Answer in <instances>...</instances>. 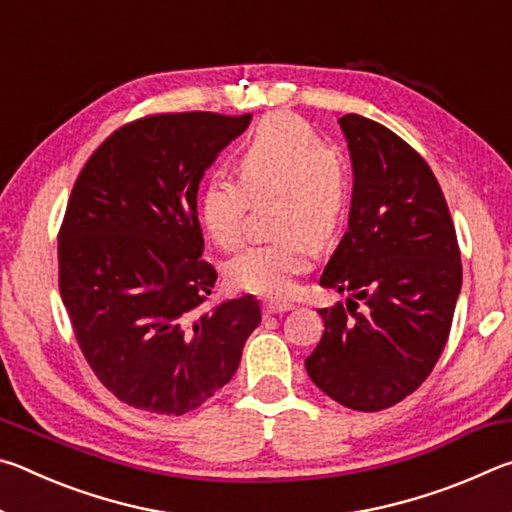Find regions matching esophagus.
<instances>
[{
    "instance_id": "esophagus-1",
    "label": "esophagus",
    "mask_w": 512,
    "mask_h": 512,
    "mask_svg": "<svg viewBox=\"0 0 512 512\" xmlns=\"http://www.w3.org/2000/svg\"><path fill=\"white\" fill-rule=\"evenodd\" d=\"M293 307V302H289V300H268V302H264V314L266 316H273V314H284V311H291Z\"/></svg>"
}]
</instances>
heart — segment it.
Segmentation results:
<instances>
[{
  "mask_svg": "<svg viewBox=\"0 0 512 512\" xmlns=\"http://www.w3.org/2000/svg\"><path fill=\"white\" fill-rule=\"evenodd\" d=\"M239 183L210 176L198 192V216L216 246L232 250L244 237L248 198L280 192L275 230L287 235L253 244L225 264L232 287L259 296H284L293 277L311 264V241H325L348 203V176L339 155L325 149L314 128L277 112L250 135L237 158Z\"/></svg>",
  "mask_w": 512,
  "mask_h": 512,
  "instance_id": "heart-1",
  "label": "heart"
}]
</instances>
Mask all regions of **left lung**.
Segmentation results:
<instances>
[{"label": "left lung", "mask_w": 512, "mask_h": 512, "mask_svg": "<svg viewBox=\"0 0 512 512\" xmlns=\"http://www.w3.org/2000/svg\"><path fill=\"white\" fill-rule=\"evenodd\" d=\"M339 124L352 160V207L320 287L348 291L349 309H318L325 332L305 368L339 404L381 411L436 366L461 293V253L429 164L377 121L343 115Z\"/></svg>", "instance_id": "1"}]
</instances>
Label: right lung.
I'll list each match as a JSON object with an SVG mask.
<instances>
[{
    "instance_id": "1",
    "label": "right lung",
    "mask_w": 512,
    "mask_h": 512,
    "mask_svg": "<svg viewBox=\"0 0 512 512\" xmlns=\"http://www.w3.org/2000/svg\"><path fill=\"white\" fill-rule=\"evenodd\" d=\"M250 115L176 112L133 121L76 178L58 237L60 298L101 384L135 409L183 415L235 375L262 320L246 293L205 309L196 194Z\"/></svg>"
}]
</instances>
